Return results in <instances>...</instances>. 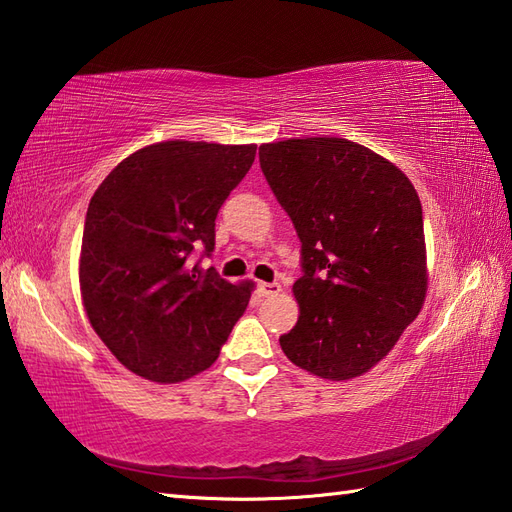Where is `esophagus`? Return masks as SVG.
<instances>
[{"label":"esophagus","instance_id":"1","mask_svg":"<svg viewBox=\"0 0 512 512\" xmlns=\"http://www.w3.org/2000/svg\"><path fill=\"white\" fill-rule=\"evenodd\" d=\"M282 291V287L278 285V282H260L258 285V293L263 295V298H274V295H278Z\"/></svg>","mask_w":512,"mask_h":512}]
</instances>
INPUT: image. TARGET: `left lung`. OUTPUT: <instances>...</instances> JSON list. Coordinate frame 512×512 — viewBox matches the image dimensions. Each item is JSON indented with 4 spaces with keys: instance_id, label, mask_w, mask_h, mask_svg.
Listing matches in <instances>:
<instances>
[{
    "instance_id": "left-lung-1",
    "label": "left lung",
    "mask_w": 512,
    "mask_h": 512,
    "mask_svg": "<svg viewBox=\"0 0 512 512\" xmlns=\"http://www.w3.org/2000/svg\"><path fill=\"white\" fill-rule=\"evenodd\" d=\"M258 157L302 243L300 315L280 346L315 377H361L425 304L423 208L412 181L344 138L260 144Z\"/></svg>"
}]
</instances>
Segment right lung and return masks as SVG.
Returning <instances> with one entry per match:
<instances>
[{"instance_id": "obj_1", "label": "right lung", "mask_w": 512, "mask_h": 512, "mask_svg": "<svg viewBox=\"0 0 512 512\" xmlns=\"http://www.w3.org/2000/svg\"><path fill=\"white\" fill-rule=\"evenodd\" d=\"M256 144L157 142L111 170L87 208L81 298L89 324L124 368L177 383L210 368L252 287L203 271L214 221L252 168Z\"/></svg>"}]
</instances>
